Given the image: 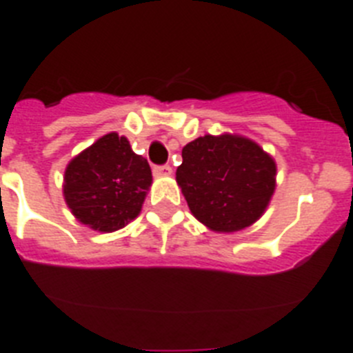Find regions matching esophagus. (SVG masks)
I'll return each instance as SVG.
<instances>
[{
  "instance_id": "1",
  "label": "esophagus",
  "mask_w": 353,
  "mask_h": 353,
  "mask_svg": "<svg viewBox=\"0 0 353 353\" xmlns=\"http://www.w3.org/2000/svg\"><path fill=\"white\" fill-rule=\"evenodd\" d=\"M152 172H154L156 176H170V174H172V167H170V165H158V167L152 168Z\"/></svg>"
}]
</instances>
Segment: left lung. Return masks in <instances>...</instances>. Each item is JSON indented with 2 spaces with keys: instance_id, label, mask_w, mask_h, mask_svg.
<instances>
[{
  "instance_id": "obj_1",
  "label": "left lung",
  "mask_w": 353,
  "mask_h": 353,
  "mask_svg": "<svg viewBox=\"0 0 353 353\" xmlns=\"http://www.w3.org/2000/svg\"><path fill=\"white\" fill-rule=\"evenodd\" d=\"M176 179L195 219L213 231L234 232L268 206L275 161L249 139L206 134L183 147Z\"/></svg>"
}]
</instances>
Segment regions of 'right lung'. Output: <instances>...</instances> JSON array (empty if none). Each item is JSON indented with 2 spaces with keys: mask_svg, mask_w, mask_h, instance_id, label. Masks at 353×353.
Returning <instances> with one entry per match:
<instances>
[{
  "mask_svg": "<svg viewBox=\"0 0 353 353\" xmlns=\"http://www.w3.org/2000/svg\"><path fill=\"white\" fill-rule=\"evenodd\" d=\"M63 181V197L76 219L112 232L139 216L152 174L128 139L108 133L67 165Z\"/></svg>",
  "mask_w": 353,
  "mask_h": 353,
  "instance_id": "obj_1",
  "label": "right lung"
}]
</instances>
